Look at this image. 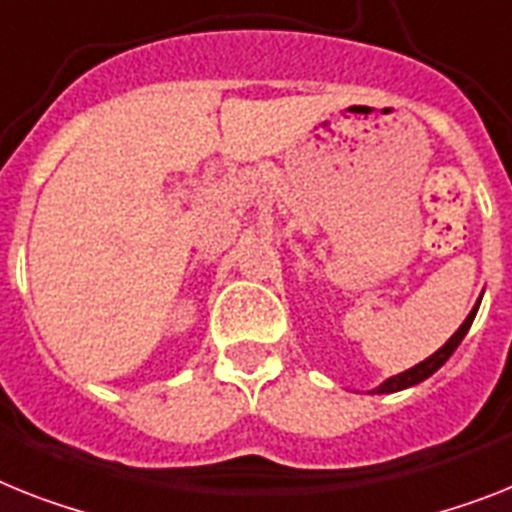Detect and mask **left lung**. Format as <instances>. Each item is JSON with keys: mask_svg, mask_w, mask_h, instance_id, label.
<instances>
[{"mask_svg": "<svg viewBox=\"0 0 512 512\" xmlns=\"http://www.w3.org/2000/svg\"><path fill=\"white\" fill-rule=\"evenodd\" d=\"M476 308H479V306H476ZM476 308H474V311H471V314L466 316V322L460 324L458 332H455V335L450 337V340H447L445 345H442V348H439L437 353H434V356H429V358H426V361H421V363H418V366H413V369L403 371V374H398V377L387 379V382H384L377 392H398V390H405V387H413V384L424 382L426 377H432L434 371H437L439 366H442V363L447 361V358L453 356L455 348H458V345H460V340L466 337V332H468V329H471V322H474Z\"/></svg>", "mask_w": 512, "mask_h": 512, "instance_id": "left-lung-1", "label": "left lung"}]
</instances>
